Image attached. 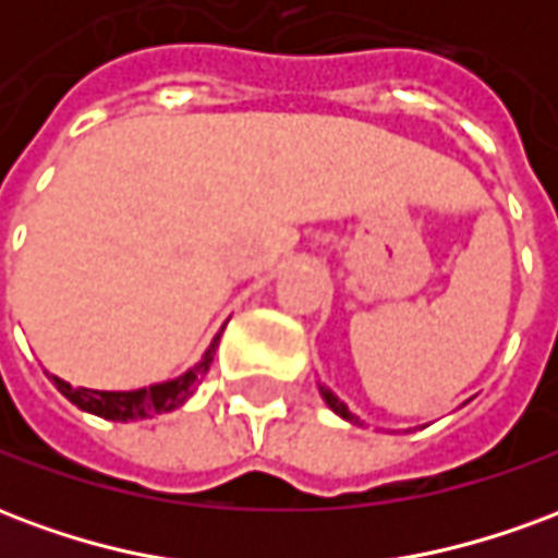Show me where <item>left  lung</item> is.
<instances>
[{
    "label": "left lung",
    "mask_w": 558,
    "mask_h": 558,
    "mask_svg": "<svg viewBox=\"0 0 558 558\" xmlns=\"http://www.w3.org/2000/svg\"><path fill=\"white\" fill-rule=\"evenodd\" d=\"M319 395H323V400H326V403H328V407H331V410L338 412L340 418L352 421V424H362V421H359V415H352V412L347 410V403H343V400H340L338 395H335V391H331V388L319 386Z\"/></svg>",
    "instance_id": "left-lung-1"
}]
</instances>
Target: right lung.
I'll list each match as a JSON object with an SVG mask.
<instances>
[{
  "label": "right lung",
  "mask_w": 558,
  "mask_h": 558,
  "mask_svg": "<svg viewBox=\"0 0 558 558\" xmlns=\"http://www.w3.org/2000/svg\"><path fill=\"white\" fill-rule=\"evenodd\" d=\"M220 331H223V328H220ZM218 340L220 335H215V340L208 343L206 355H203L187 374H182L179 379H170V383L137 388V391H95V388L68 386L65 379H59V376H50V379H53L56 388H59L74 407L92 412V415H101V418L110 421L151 418V415H160V412L179 410L184 400L194 395L196 386L203 383V376L208 374V364L215 359Z\"/></svg>",
  "instance_id": "obj_1"
}]
</instances>
